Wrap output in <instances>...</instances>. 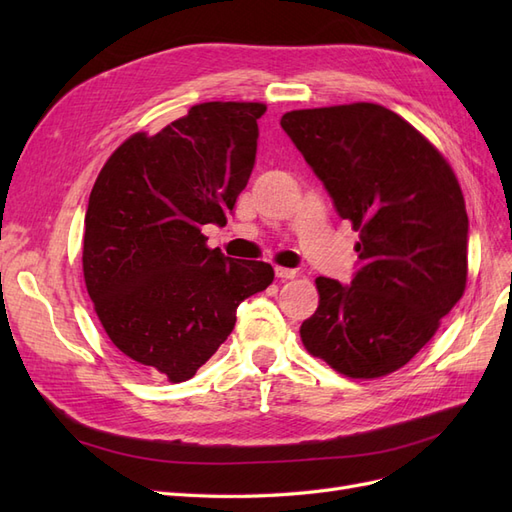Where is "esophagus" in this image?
Returning <instances> with one entry per match:
<instances>
[{
    "mask_svg": "<svg viewBox=\"0 0 512 512\" xmlns=\"http://www.w3.org/2000/svg\"><path fill=\"white\" fill-rule=\"evenodd\" d=\"M297 275L294 269H286V267H275V277L277 280H292V277Z\"/></svg>",
    "mask_w": 512,
    "mask_h": 512,
    "instance_id": "obj_1",
    "label": "esophagus"
}]
</instances>
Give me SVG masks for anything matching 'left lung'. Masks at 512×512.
<instances>
[{"mask_svg": "<svg viewBox=\"0 0 512 512\" xmlns=\"http://www.w3.org/2000/svg\"><path fill=\"white\" fill-rule=\"evenodd\" d=\"M280 126L359 230L350 284L318 277L301 324L309 354L350 378L404 367L466 290L468 213L457 177L423 134L380 104L290 111Z\"/></svg>", "mask_w": 512, "mask_h": 512, "instance_id": "8db88e82", "label": "left lung"}]
</instances>
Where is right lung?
<instances>
[{
    "label": "right lung",
    "mask_w": 512,
    "mask_h": 512,
    "mask_svg": "<svg viewBox=\"0 0 512 512\" xmlns=\"http://www.w3.org/2000/svg\"><path fill=\"white\" fill-rule=\"evenodd\" d=\"M258 102H205L156 136L123 143L94 183L83 273L111 342L170 382L190 380L235 329L273 267L209 250L252 175Z\"/></svg>",
    "instance_id": "1"
}]
</instances>
